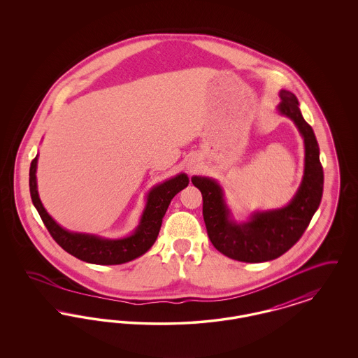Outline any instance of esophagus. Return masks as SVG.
I'll return each mask as SVG.
<instances>
[{"label": "esophagus", "mask_w": 358, "mask_h": 358, "mask_svg": "<svg viewBox=\"0 0 358 358\" xmlns=\"http://www.w3.org/2000/svg\"><path fill=\"white\" fill-rule=\"evenodd\" d=\"M190 171H192V169H190Z\"/></svg>", "instance_id": "34e87169"}]
</instances>
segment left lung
Masks as SVG:
<instances>
[{
  "label": "left lung",
  "mask_w": 358,
  "mask_h": 358,
  "mask_svg": "<svg viewBox=\"0 0 358 358\" xmlns=\"http://www.w3.org/2000/svg\"><path fill=\"white\" fill-rule=\"evenodd\" d=\"M279 96L278 113L294 122L305 143L302 182L289 204L252 212L247 222H238L215 178L192 177L193 185L203 194V216L212 244L222 255L238 262H268L287 252L306 231L322 199L324 171L315 134L303 120L296 96L286 90H280Z\"/></svg>",
  "instance_id": "1"
}]
</instances>
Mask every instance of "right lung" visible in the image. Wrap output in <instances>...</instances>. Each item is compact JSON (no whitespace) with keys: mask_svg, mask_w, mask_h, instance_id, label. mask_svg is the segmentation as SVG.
Segmentation results:
<instances>
[{"mask_svg":"<svg viewBox=\"0 0 358 358\" xmlns=\"http://www.w3.org/2000/svg\"><path fill=\"white\" fill-rule=\"evenodd\" d=\"M37 159L34 157L29 169V190L34 208L55 241L69 254L91 264H122L148 252L159 234L162 219L173 197L189 184V177L180 173L152 187L146 196V205L134 232L126 238H106L92 234L72 232L55 222L45 210L37 190Z\"/></svg>","mask_w":358,"mask_h":358,"instance_id":"right-lung-1","label":"right lung"}]
</instances>
